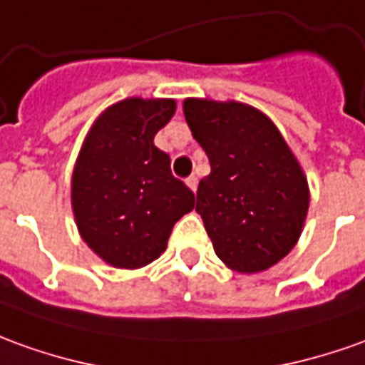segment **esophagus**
<instances>
[{
	"label": "esophagus",
	"instance_id": "esophagus-1",
	"mask_svg": "<svg viewBox=\"0 0 365 365\" xmlns=\"http://www.w3.org/2000/svg\"><path fill=\"white\" fill-rule=\"evenodd\" d=\"M187 187L192 190V192H197V187H198V178L195 177V175H190V177L187 178Z\"/></svg>",
	"mask_w": 365,
	"mask_h": 365
}]
</instances>
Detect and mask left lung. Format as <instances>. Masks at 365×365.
Returning <instances> with one entry per match:
<instances>
[{
	"mask_svg": "<svg viewBox=\"0 0 365 365\" xmlns=\"http://www.w3.org/2000/svg\"><path fill=\"white\" fill-rule=\"evenodd\" d=\"M185 119L210 160L197 212L216 256L242 274L268 270L302 235L310 188L270 117L238 101L185 99Z\"/></svg>",
	"mask_w": 365,
	"mask_h": 365,
	"instance_id": "obj_1",
	"label": "left lung"
}]
</instances>
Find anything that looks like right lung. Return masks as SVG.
<instances>
[{"label":"right lung","instance_id":"obj_1","mask_svg":"<svg viewBox=\"0 0 365 365\" xmlns=\"http://www.w3.org/2000/svg\"><path fill=\"white\" fill-rule=\"evenodd\" d=\"M175 99L129 97L95 119L71 177L75 225L103 262L137 270L167 250L180 216L195 208L192 190L170 173L155 135L173 119Z\"/></svg>","mask_w":365,"mask_h":365}]
</instances>
